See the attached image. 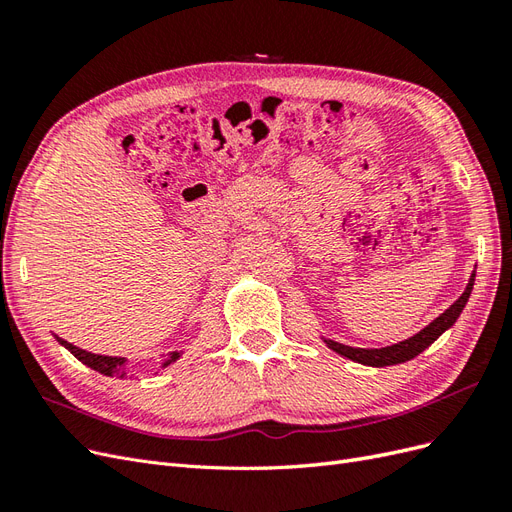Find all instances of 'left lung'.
<instances>
[{"instance_id":"8db88e82","label":"left lung","mask_w":512,"mask_h":512,"mask_svg":"<svg viewBox=\"0 0 512 512\" xmlns=\"http://www.w3.org/2000/svg\"><path fill=\"white\" fill-rule=\"evenodd\" d=\"M472 286H474V273L470 277V284L466 286V290H463L461 297L446 309L444 314H440L436 320H433L431 324H427V327L423 331H418L414 337L406 339V342H399V344H393V346H386V348H378V350H369V348H350V346H344V344H337V342H331V339H324L327 342V346L331 350H335L337 354L342 356H348V359L356 361V363H363V365H371V367H386V365H397V363H404V361H410L414 359L416 354H421L427 346H431L436 339L446 331L451 329L455 320L459 318L461 309L466 307L468 299H470V292H472Z\"/></svg>"}]
</instances>
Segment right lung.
<instances>
[{"label": "right lung", "instance_id": "add662e5", "mask_svg": "<svg viewBox=\"0 0 512 512\" xmlns=\"http://www.w3.org/2000/svg\"><path fill=\"white\" fill-rule=\"evenodd\" d=\"M55 337H57V335H55ZM57 342H59L61 346H66L81 363H85V365L91 367V369L100 371V374L126 378V369H123V365H126V359H121V356H102V354L87 352V350H81V348L72 346L70 342H66V339H61V337H57ZM177 359H179V352H170L168 359L164 361V367L170 365L173 361H177Z\"/></svg>", "mask_w": 512, "mask_h": 512}]
</instances>
